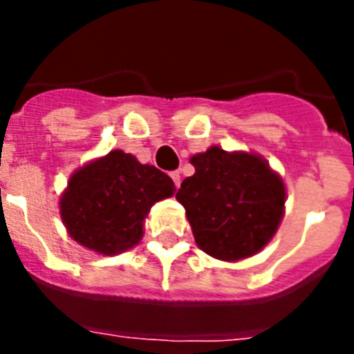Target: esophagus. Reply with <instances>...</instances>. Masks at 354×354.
I'll return each mask as SVG.
<instances>
[{
    "label": "esophagus",
    "mask_w": 354,
    "mask_h": 354,
    "mask_svg": "<svg viewBox=\"0 0 354 354\" xmlns=\"http://www.w3.org/2000/svg\"><path fill=\"white\" fill-rule=\"evenodd\" d=\"M171 178H172V182H174V185H176V187H180V172L172 171Z\"/></svg>",
    "instance_id": "obj_1"
}]
</instances>
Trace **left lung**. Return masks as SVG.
Instances as JSON below:
<instances>
[{"label":"left lung","mask_w":354,"mask_h":354,"mask_svg":"<svg viewBox=\"0 0 354 354\" xmlns=\"http://www.w3.org/2000/svg\"><path fill=\"white\" fill-rule=\"evenodd\" d=\"M193 176L176 200L185 207L194 241L221 261H241L261 252L285 215V183L259 154L211 147L193 156Z\"/></svg>","instance_id":"obj_1"}]
</instances>
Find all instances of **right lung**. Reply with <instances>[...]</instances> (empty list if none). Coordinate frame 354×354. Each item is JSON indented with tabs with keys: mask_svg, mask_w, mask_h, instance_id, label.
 Returning <instances> with one entry per match:
<instances>
[{
	"mask_svg": "<svg viewBox=\"0 0 354 354\" xmlns=\"http://www.w3.org/2000/svg\"><path fill=\"white\" fill-rule=\"evenodd\" d=\"M174 191L165 172L112 150L71 174L60 196V216L80 246L118 255L139 244L150 207Z\"/></svg>",
	"mask_w": 354,
	"mask_h": 354,
	"instance_id": "obj_1",
	"label": "right lung"
}]
</instances>
